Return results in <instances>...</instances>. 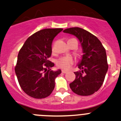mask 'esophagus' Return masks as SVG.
<instances>
[{
  "instance_id": "34e87169",
  "label": "esophagus",
  "mask_w": 121,
  "mask_h": 121,
  "mask_svg": "<svg viewBox=\"0 0 121 121\" xmlns=\"http://www.w3.org/2000/svg\"><path fill=\"white\" fill-rule=\"evenodd\" d=\"M62 72L63 73H66V72H67V71H65V70L62 69Z\"/></svg>"
}]
</instances>
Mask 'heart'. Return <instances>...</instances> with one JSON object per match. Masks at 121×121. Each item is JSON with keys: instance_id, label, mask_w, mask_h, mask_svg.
Masks as SVG:
<instances>
[{"instance_id": "heart-1", "label": "heart", "mask_w": 121, "mask_h": 121, "mask_svg": "<svg viewBox=\"0 0 121 121\" xmlns=\"http://www.w3.org/2000/svg\"><path fill=\"white\" fill-rule=\"evenodd\" d=\"M53 52L54 51V48H52ZM73 64V59L69 56H64L59 59L56 61V65L60 68L63 69H68Z\"/></svg>"}]
</instances>
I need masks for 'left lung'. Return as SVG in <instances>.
<instances>
[{"instance_id": "8db88e82", "label": "left lung", "mask_w": 121, "mask_h": 121, "mask_svg": "<svg viewBox=\"0 0 121 121\" xmlns=\"http://www.w3.org/2000/svg\"><path fill=\"white\" fill-rule=\"evenodd\" d=\"M64 32L78 39L84 53L78 66L81 71L74 72L75 79L69 84L70 88L80 96L91 95L102 86L108 71L105 49L95 35L82 28L72 27Z\"/></svg>"}]
</instances>
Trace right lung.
I'll list each match as a JSON object with an SVG mask.
<instances>
[{
    "mask_svg": "<svg viewBox=\"0 0 121 121\" xmlns=\"http://www.w3.org/2000/svg\"><path fill=\"white\" fill-rule=\"evenodd\" d=\"M62 28H46L27 39L18 55L15 71L21 88L35 99L50 96L55 86V78L60 70L51 71L54 64L48 59L52 55V43ZM46 68H48L47 70Z\"/></svg>",
    "mask_w": 121,
    "mask_h": 121,
    "instance_id": "1",
    "label": "right lung"
}]
</instances>
